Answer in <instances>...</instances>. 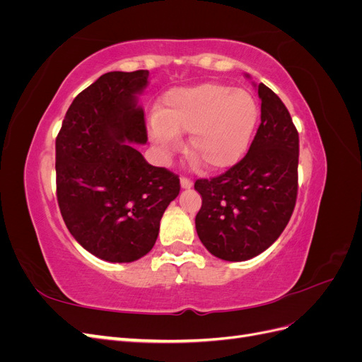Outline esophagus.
<instances>
[{
  "instance_id": "34e87169",
  "label": "esophagus",
  "mask_w": 362,
  "mask_h": 362,
  "mask_svg": "<svg viewBox=\"0 0 362 362\" xmlns=\"http://www.w3.org/2000/svg\"><path fill=\"white\" fill-rule=\"evenodd\" d=\"M192 185H193V181L190 178H185V177L181 178V187L182 189H190Z\"/></svg>"
}]
</instances>
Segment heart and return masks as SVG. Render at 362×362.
<instances>
[{
  "instance_id": "obj_1",
  "label": "heart",
  "mask_w": 362,
  "mask_h": 362,
  "mask_svg": "<svg viewBox=\"0 0 362 362\" xmlns=\"http://www.w3.org/2000/svg\"><path fill=\"white\" fill-rule=\"evenodd\" d=\"M259 107L243 89L204 83L170 90L151 122V139L163 156L181 146L190 133L187 151L208 170H225L242 160L258 122Z\"/></svg>"
}]
</instances>
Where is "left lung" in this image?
<instances>
[{
	"mask_svg": "<svg viewBox=\"0 0 362 362\" xmlns=\"http://www.w3.org/2000/svg\"><path fill=\"white\" fill-rule=\"evenodd\" d=\"M261 124L247 154L225 173L196 180L202 196L196 233L225 261L259 255L286 229L298 198L299 134L287 107L262 83Z\"/></svg>",
	"mask_w": 362,
	"mask_h": 362,
	"instance_id": "8db88e82",
	"label": "left lung"
}]
</instances>
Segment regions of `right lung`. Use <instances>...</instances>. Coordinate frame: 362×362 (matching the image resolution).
I'll return each mask as SVG.
<instances>
[{"label":"right lung","instance_id":"1","mask_svg":"<svg viewBox=\"0 0 362 362\" xmlns=\"http://www.w3.org/2000/svg\"><path fill=\"white\" fill-rule=\"evenodd\" d=\"M148 71L107 72L76 95L56 139L57 202L69 233L92 255L131 262L156 245L180 178L129 144L148 140L137 93Z\"/></svg>","mask_w":362,"mask_h":362}]
</instances>
